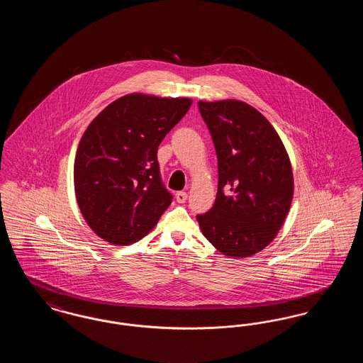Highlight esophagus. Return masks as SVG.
Instances as JSON below:
<instances>
[{
  "instance_id": "esophagus-1",
  "label": "esophagus",
  "mask_w": 363,
  "mask_h": 363,
  "mask_svg": "<svg viewBox=\"0 0 363 363\" xmlns=\"http://www.w3.org/2000/svg\"><path fill=\"white\" fill-rule=\"evenodd\" d=\"M175 199H177V201H178V203H185V201H186V199H188V193H186V191H184V190L177 191V193H175Z\"/></svg>"
}]
</instances>
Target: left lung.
<instances>
[{"label": "left lung", "instance_id": "8db88e82", "mask_svg": "<svg viewBox=\"0 0 363 363\" xmlns=\"http://www.w3.org/2000/svg\"><path fill=\"white\" fill-rule=\"evenodd\" d=\"M218 156L213 207L197 222L219 252L249 257L277 237L293 200V172L274 126L240 101L199 102Z\"/></svg>", "mask_w": 363, "mask_h": 363}]
</instances>
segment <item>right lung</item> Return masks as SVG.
Returning a JSON list of instances; mask_svg holds the SVG:
<instances>
[{
    "mask_svg": "<svg viewBox=\"0 0 363 363\" xmlns=\"http://www.w3.org/2000/svg\"><path fill=\"white\" fill-rule=\"evenodd\" d=\"M190 104L188 98L130 94L86 128L74 159V190L86 223L104 241H138L172 204L157 147Z\"/></svg>",
    "mask_w": 363,
    "mask_h": 363,
    "instance_id": "add662e5",
    "label": "right lung"
}]
</instances>
